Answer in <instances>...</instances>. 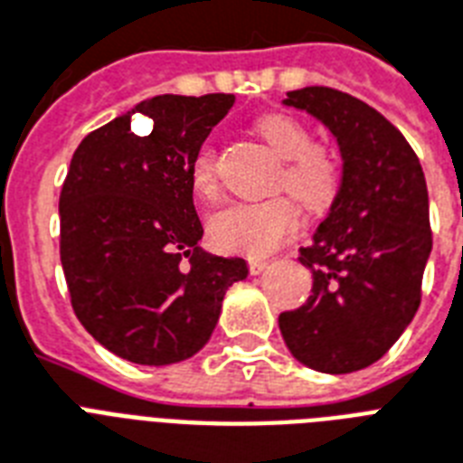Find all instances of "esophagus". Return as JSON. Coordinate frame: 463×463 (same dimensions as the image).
I'll return each mask as SVG.
<instances>
[{
	"mask_svg": "<svg viewBox=\"0 0 463 463\" xmlns=\"http://www.w3.org/2000/svg\"><path fill=\"white\" fill-rule=\"evenodd\" d=\"M269 267V260L267 257H252V260H250V274H261V271H264V269Z\"/></svg>",
	"mask_w": 463,
	"mask_h": 463,
	"instance_id": "1",
	"label": "esophagus"
}]
</instances>
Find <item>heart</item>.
<instances>
[{"label": "heart", "instance_id": "1", "mask_svg": "<svg viewBox=\"0 0 463 463\" xmlns=\"http://www.w3.org/2000/svg\"><path fill=\"white\" fill-rule=\"evenodd\" d=\"M257 132L274 148L283 163L279 187L288 189L298 202L309 211L326 209L341 187V165L336 156L324 146H317L315 134L305 122L290 115L261 118ZM192 184L199 194H216V154L206 144L192 160ZM300 211L286 194L257 199V202H232L211 213L209 235L213 245L228 252L269 254L296 232Z\"/></svg>", "mask_w": 463, "mask_h": 463}]
</instances>
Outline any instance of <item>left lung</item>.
Returning a JSON list of instances; mask_svg holds the SVG:
<instances>
[{"instance_id": "8db88e82", "label": "left lung", "mask_w": 463, "mask_h": 463, "mask_svg": "<svg viewBox=\"0 0 463 463\" xmlns=\"http://www.w3.org/2000/svg\"><path fill=\"white\" fill-rule=\"evenodd\" d=\"M283 105L319 119L338 144L344 173L300 264L312 271L303 307L279 315L293 358L317 373L373 365L420 305L432 250L420 160L387 118L326 86L290 90Z\"/></svg>"}]
</instances>
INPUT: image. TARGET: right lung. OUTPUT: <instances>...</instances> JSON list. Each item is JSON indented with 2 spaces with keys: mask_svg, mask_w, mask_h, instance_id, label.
Here are the masks:
<instances>
[{
  "mask_svg": "<svg viewBox=\"0 0 463 463\" xmlns=\"http://www.w3.org/2000/svg\"><path fill=\"white\" fill-rule=\"evenodd\" d=\"M231 93L156 96L90 132L60 194V257L71 307L98 344L137 365H173L216 329L247 261L199 247L192 160ZM155 119L146 137L131 115Z\"/></svg>",
  "mask_w": 463,
  "mask_h": 463,
  "instance_id": "1",
  "label": "right lung"
}]
</instances>
